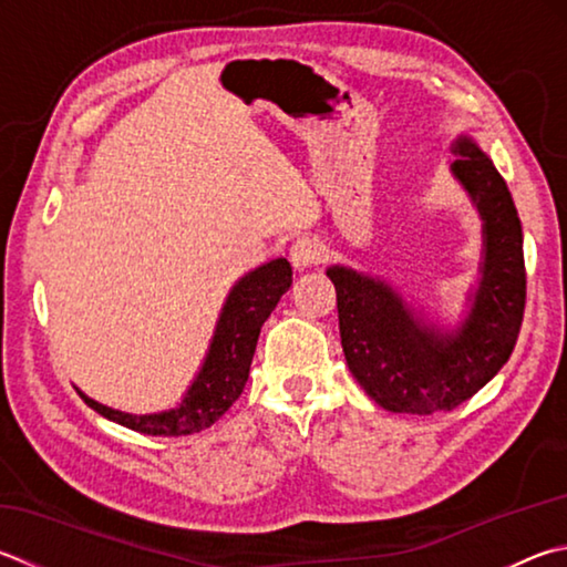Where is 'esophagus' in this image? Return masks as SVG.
<instances>
[{
	"label": "esophagus",
	"instance_id": "1",
	"mask_svg": "<svg viewBox=\"0 0 567 567\" xmlns=\"http://www.w3.org/2000/svg\"><path fill=\"white\" fill-rule=\"evenodd\" d=\"M322 260V245L315 238H297L290 248V262L295 270H305Z\"/></svg>",
	"mask_w": 567,
	"mask_h": 567
}]
</instances>
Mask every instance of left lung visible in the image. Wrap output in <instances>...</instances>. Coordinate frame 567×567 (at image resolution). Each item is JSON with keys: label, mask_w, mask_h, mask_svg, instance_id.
<instances>
[{"label": "left lung", "mask_w": 567, "mask_h": 567, "mask_svg": "<svg viewBox=\"0 0 567 567\" xmlns=\"http://www.w3.org/2000/svg\"><path fill=\"white\" fill-rule=\"evenodd\" d=\"M451 173L483 220V262L471 310L454 329L426 322L379 277L332 265L349 372L394 414H439L486 386L516 347L526 310L523 230L511 190L471 136L451 143Z\"/></svg>", "instance_id": "obj_1"}]
</instances>
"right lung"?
Returning <instances> with one entry per match:
<instances>
[{
  "mask_svg": "<svg viewBox=\"0 0 567 567\" xmlns=\"http://www.w3.org/2000/svg\"><path fill=\"white\" fill-rule=\"evenodd\" d=\"M290 285L292 267L285 257L255 267L252 272L233 285L200 372L195 374L178 406L161 411V414L138 416L99 404L84 391H79L81 399L109 421L148 436H188L213 426L243 394L260 327L280 302V297L290 290Z\"/></svg>",
  "mask_w": 567,
  "mask_h": 567,
  "instance_id": "obj_1",
  "label": "right lung"
}]
</instances>
